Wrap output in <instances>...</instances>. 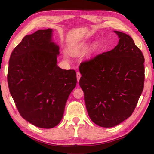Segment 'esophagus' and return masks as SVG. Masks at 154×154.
I'll return each instance as SVG.
<instances>
[{
    "instance_id": "34e87169",
    "label": "esophagus",
    "mask_w": 154,
    "mask_h": 154,
    "mask_svg": "<svg viewBox=\"0 0 154 154\" xmlns=\"http://www.w3.org/2000/svg\"><path fill=\"white\" fill-rule=\"evenodd\" d=\"M76 76H77V80L78 82L80 81V79L81 78V74L80 72H76Z\"/></svg>"
}]
</instances>
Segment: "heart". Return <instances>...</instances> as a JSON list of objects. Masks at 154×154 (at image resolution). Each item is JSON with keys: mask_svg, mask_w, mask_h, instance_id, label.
<instances>
[{"mask_svg": "<svg viewBox=\"0 0 154 154\" xmlns=\"http://www.w3.org/2000/svg\"><path fill=\"white\" fill-rule=\"evenodd\" d=\"M88 47H89V44H85L84 46H83V49H84V50H87V49L88 48ZM96 49H97V45H95L94 46V51H95Z\"/></svg>", "mask_w": 154, "mask_h": 154, "instance_id": "1", "label": "heart"}]
</instances>
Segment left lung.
<instances>
[{"label": "left lung", "instance_id": "left-lung-1", "mask_svg": "<svg viewBox=\"0 0 154 154\" xmlns=\"http://www.w3.org/2000/svg\"><path fill=\"white\" fill-rule=\"evenodd\" d=\"M118 44L81 63L80 85L91 119L113 127L132 115L143 91L144 56L129 35L114 31Z\"/></svg>", "mask_w": 154, "mask_h": 154}]
</instances>
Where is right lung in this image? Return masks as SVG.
<instances>
[{
    "mask_svg": "<svg viewBox=\"0 0 154 154\" xmlns=\"http://www.w3.org/2000/svg\"><path fill=\"white\" fill-rule=\"evenodd\" d=\"M52 32L38 30L24 36L11 53L8 71L9 90L20 116L42 128L59 124L77 83L74 70L57 66L59 47Z\"/></svg>",
    "mask_w": 154,
    "mask_h": 154,
    "instance_id": "add662e5",
    "label": "right lung"
}]
</instances>
